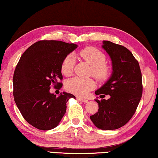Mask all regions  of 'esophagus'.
<instances>
[{
    "instance_id": "34e87169",
    "label": "esophagus",
    "mask_w": 158,
    "mask_h": 158,
    "mask_svg": "<svg viewBox=\"0 0 158 158\" xmlns=\"http://www.w3.org/2000/svg\"><path fill=\"white\" fill-rule=\"evenodd\" d=\"M77 100L81 101V102H84V103H87V102H88V100H87V99H83V98H77Z\"/></svg>"
}]
</instances>
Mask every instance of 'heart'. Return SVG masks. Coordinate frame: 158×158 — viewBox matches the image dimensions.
Listing matches in <instances>:
<instances>
[{"mask_svg": "<svg viewBox=\"0 0 158 158\" xmlns=\"http://www.w3.org/2000/svg\"><path fill=\"white\" fill-rule=\"evenodd\" d=\"M78 55L91 65L93 75L98 80L106 79L109 75V68L105 65L106 57L102 52L94 47H87L81 50ZM75 58L69 54L63 60L60 70L65 76H71L73 71ZM95 86V82L91 78L74 77L65 82V88L70 93L78 96H85Z\"/></svg>", "mask_w": 158, "mask_h": 158, "instance_id": "obj_1", "label": "heart"}]
</instances>
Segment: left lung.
<instances>
[{"mask_svg": "<svg viewBox=\"0 0 158 158\" xmlns=\"http://www.w3.org/2000/svg\"><path fill=\"white\" fill-rule=\"evenodd\" d=\"M102 47L110 56L113 71L94 93L110 98L95 99L98 112L89 117L98 128L114 130L128 123L135 112L143 93L142 75L139 64L128 48L110 41H103Z\"/></svg>", "mask_w": 158, "mask_h": 158, "instance_id": "8db88e82", "label": "left lung"}]
</instances>
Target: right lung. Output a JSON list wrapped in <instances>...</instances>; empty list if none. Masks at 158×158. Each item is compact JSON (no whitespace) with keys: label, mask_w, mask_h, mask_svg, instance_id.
<instances>
[{"label":"right lung","mask_w":158,"mask_h":158,"mask_svg":"<svg viewBox=\"0 0 158 158\" xmlns=\"http://www.w3.org/2000/svg\"><path fill=\"white\" fill-rule=\"evenodd\" d=\"M77 47L61 41L33 44L20 57L13 76V96L24 118L32 127L47 131L56 127L66 111V103L76 97L65 92L59 97L50 88L62 87L63 60Z\"/></svg>","instance_id":"obj_1"}]
</instances>
